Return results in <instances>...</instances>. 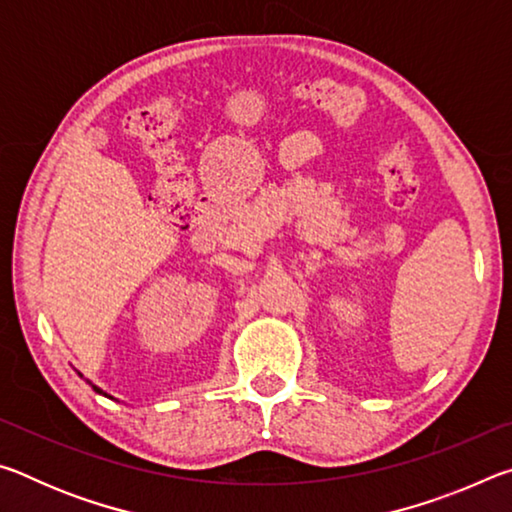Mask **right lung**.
I'll return each mask as SVG.
<instances>
[{
  "label": "right lung",
  "mask_w": 512,
  "mask_h": 512,
  "mask_svg": "<svg viewBox=\"0 0 512 512\" xmlns=\"http://www.w3.org/2000/svg\"><path fill=\"white\" fill-rule=\"evenodd\" d=\"M92 388H94V391H97V393H101V391H99V388H97V386H92Z\"/></svg>",
  "instance_id": "1"
}]
</instances>
